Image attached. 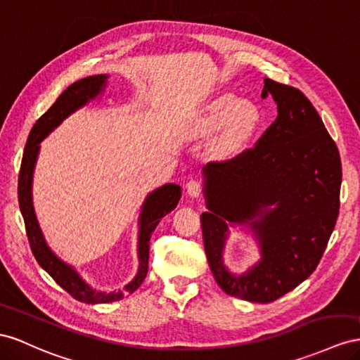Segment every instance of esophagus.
Masks as SVG:
<instances>
[{
	"mask_svg": "<svg viewBox=\"0 0 360 360\" xmlns=\"http://www.w3.org/2000/svg\"><path fill=\"white\" fill-rule=\"evenodd\" d=\"M186 191L191 197H198L202 191V183L198 177H193L186 183Z\"/></svg>",
	"mask_w": 360,
	"mask_h": 360,
	"instance_id": "1",
	"label": "esophagus"
}]
</instances>
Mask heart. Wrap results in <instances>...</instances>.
<instances>
[{
    "label": "heart",
    "instance_id": "obj_1",
    "mask_svg": "<svg viewBox=\"0 0 360 360\" xmlns=\"http://www.w3.org/2000/svg\"><path fill=\"white\" fill-rule=\"evenodd\" d=\"M255 122L256 113L250 104L240 103L233 95H226L210 105L206 118L202 120L201 131L206 134L215 133L227 125L224 142L231 145L250 131Z\"/></svg>",
    "mask_w": 360,
    "mask_h": 360
}]
</instances>
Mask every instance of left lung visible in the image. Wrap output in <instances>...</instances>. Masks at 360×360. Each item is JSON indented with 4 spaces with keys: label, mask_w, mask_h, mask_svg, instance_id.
I'll return each mask as SVG.
<instances>
[{
    "label": "left lung",
    "mask_w": 360,
    "mask_h": 360,
    "mask_svg": "<svg viewBox=\"0 0 360 360\" xmlns=\"http://www.w3.org/2000/svg\"><path fill=\"white\" fill-rule=\"evenodd\" d=\"M277 118L250 148L209 162L201 213L204 250L213 277L231 297L271 303L295 289L321 260L339 215L342 165L323 120L297 87L265 79ZM248 221L262 260L233 276L221 265L226 221Z\"/></svg>",
    "instance_id": "left-lung-1"
}]
</instances>
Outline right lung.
<instances>
[{"mask_svg": "<svg viewBox=\"0 0 360 360\" xmlns=\"http://www.w3.org/2000/svg\"><path fill=\"white\" fill-rule=\"evenodd\" d=\"M105 79H108V75H92L75 82L74 84L68 87L59 98L56 100L51 108L36 121L30 131V136H28L18 177L19 209H21L22 213L28 244H30L34 259L37 260V264L54 278L56 283L63 288L72 298L89 304L110 303V301L120 300L124 294L134 292V290L142 285L143 278L147 277L148 273L150 239L153 231L159 224L162 217L167 215L172 209H176L177 202L181 197L180 186H177V184H165V186L150 193L147 200H145L141 213L139 271L131 283H129L122 290H120V292L104 294L98 292V290H94L84 283L71 266H68L62 260L57 259L54 256V252H51V250L46 247L42 238V233L39 230L32 204V177L39 153V143H41L45 136L51 130H54L66 116H70L74 110L82 108L87 101L92 100L94 96L98 95L103 89Z\"/></svg>", "mask_w": 360, "mask_h": 360, "instance_id": "obj_1", "label": "right lung"}]
</instances>
